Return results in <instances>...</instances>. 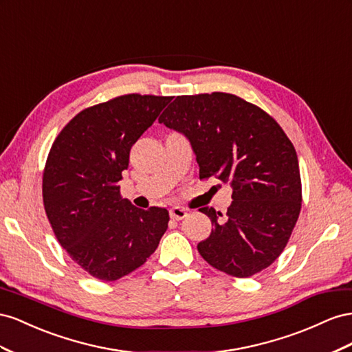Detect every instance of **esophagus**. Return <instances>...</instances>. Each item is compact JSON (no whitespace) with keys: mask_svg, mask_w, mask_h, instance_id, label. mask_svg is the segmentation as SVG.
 Here are the masks:
<instances>
[{"mask_svg":"<svg viewBox=\"0 0 352 352\" xmlns=\"http://www.w3.org/2000/svg\"><path fill=\"white\" fill-rule=\"evenodd\" d=\"M187 214H188L187 209L179 208V206H174V208H170V210H169V215L173 219H183V218L187 217Z\"/></svg>","mask_w":352,"mask_h":352,"instance_id":"34e87169","label":"esophagus"}]
</instances>
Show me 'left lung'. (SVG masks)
Masks as SVG:
<instances>
[{"label":"left lung","instance_id":"1","mask_svg":"<svg viewBox=\"0 0 352 352\" xmlns=\"http://www.w3.org/2000/svg\"><path fill=\"white\" fill-rule=\"evenodd\" d=\"M192 143L200 179L217 177L233 187L226 217L210 218V236L197 245L209 265L245 278L283 252L302 205L299 164L292 142L273 116L234 94L177 96L159 118Z\"/></svg>","mask_w":352,"mask_h":352}]
</instances>
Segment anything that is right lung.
Here are the masks:
<instances>
[{"mask_svg": "<svg viewBox=\"0 0 352 352\" xmlns=\"http://www.w3.org/2000/svg\"><path fill=\"white\" fill-rule=\"evenodd\" d=\"M170 97L125 94L81 110L50 148L43 200L56 239L89 276L115 282L142 267L168 228L164 208L138 209L119 182L133 144Z\"/></svg>", "mask_w": 352, "mask_h": 352, "instance_id": "obj_1", "label": "right lung"}]
</instances>
